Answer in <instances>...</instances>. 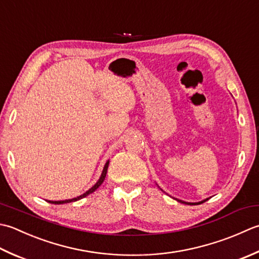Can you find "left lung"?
<instances>
[{
    "label": "left lung",
    "mask_w": 259,
    "mask_h": 259,
    "mask_svg": "<svg viewBox=\"0 0 259 259\" xmlns=\"http://www.w3.org/2000/svg\"><path fill=\"white\" fill-rule=\"evenodd\" d=\"M178 200V199H177ZM208 199H205V200H202V201H200V202H186V201H182V200H178L179 202H182V203H184V204H190V205H193V204H200V203H203V202H205L207 201Z\"/></svg>",
    "instance_id": "1"
}]
</instances>
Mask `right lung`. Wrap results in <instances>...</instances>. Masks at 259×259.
Returning <instances> with one entry per match:
<instances>
[{
  "label": "right lung",
  "mask_w": 259,
  "mask_h": 259,
  "mask_svg": "<svg viewBox=\"0 0 259 259\" xmlns=\"http://www.w3.org/2000/svg\"><path fill=\"white\" fill-rule=\"evenodd\" d=\"M108 164H109V161L106 162V164H105L104 168H103V172H102V176H100L99 180L96 182V184L95 186H93L91 189L88 190V191H86L83 194H81V196H79L77 198H72V199H68V200H62V201H50V200H48V202L50 203H55V204H62V203H69V202H73V201H77V200H80L82 198L87 197L88 194L93 193L94 191H96L97 188H99V186H102V183L104 182L105 178H106V173H107V168H108Z\"/></svg>",
  "instance_id": "right-lung-1"
}]
</instances>
